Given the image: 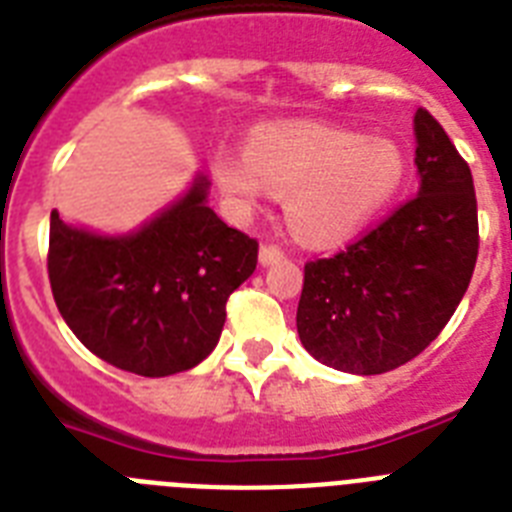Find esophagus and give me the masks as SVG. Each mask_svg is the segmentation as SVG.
Here are the masks:
<instances>
[{"label": "esophagus", "instance_id": "obj_1", "mask_svg": "<svg viewBox=\"0 0 512 512\" xmlns=\"http://www.w3.org/2000/svg\"><path fill=\"white\" fill-rule=\"evenodd\" d=\"M282 256H285V253L279 251L277 246H261V251H259V261H261V266H272V264H277V261L282 259Z\"/></svg>", "mask_w": 512, "mask_h": 512}]
</instances>
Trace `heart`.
<instances>
[{
	"instance_id": "obj_1",
	"label": "heart",
	"mask_w": 512,
	"mask_h": 512,
	"mask_svg": "<svg viewBox=\"0 0 512 512\" xmlns=\"http://www.w3.org/2000/svg\"><path fill=\"white\" fill-rule=\"evenodd\" d=\"M220 194L238 217L261 204L264 189L285 196V220L305 246L331 248L360 235L396 199L406 155L388 137L323 124H269L246 152L220 147L209 157Z\"/></svg>"
}]
</instances>
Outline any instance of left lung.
<instances>
[{"label":"left lung","mask_w":512,"mask_h":512,"mask_svg":"<svg viewBox=\"0 0 512 512\" xmlns=\"http://www.w3.org/2000/svg\"><path fill=\"white\" fill-rule=\"evenodd\" d=\"M419 189L331 259L305 264L298 334L318 362L378 375L417 357L451 321L479 253L471 170L425 108L414 113Z\"/></svg>","instance_id":"8db88e82"}]
</instances>
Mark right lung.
Here are the masks:
<instances>
[{
    "instance_id": "right-lung-1",
    "label": "right lung",
    "mask_w": 512,
    "mask_h": 512,
    "mask_svg": "<svg viewBox=\"0 0 512 512\" xmlns=\"http://www.w3.org/2000/svg\"><path fill=\"white\" fill-rule=\"evenodd\" d=\"M196 173L176 202L129 233H98L51 212L48 279L74 336L113 368L165 378L217 347L227 298L256 269L259 243L227 227Z\"/></svg>"
}]
</instances>
